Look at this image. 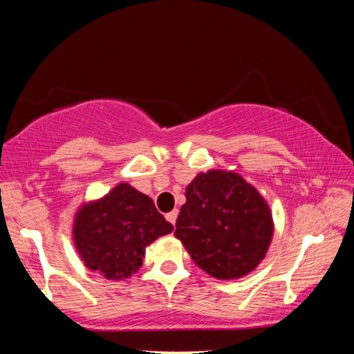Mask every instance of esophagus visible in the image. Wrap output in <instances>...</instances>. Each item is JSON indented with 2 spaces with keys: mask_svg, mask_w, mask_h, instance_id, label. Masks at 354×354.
Returning <instances> with one entry per match:
<instances>
[{
  "mask_svg": "<svg viewBox=\"0 0 354 354\" xmlns=\"http://www.w3.org/2000/svg\"><path fill=\"white\" fill-rule=\"evenodd\" d=\"M165 218L169 220L171 225H175L176 223V218H178V209H173L171 212H169V214L165 215Z\"/></svg>",
  "mask_w": 354,
  "mask_h": 354,
  "instance_id": "obj_1",
  "label": "esophagus"
}]
</instances>
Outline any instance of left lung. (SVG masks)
<instances>
[{"label": "left lung", "instance_id": "left-lung-1", "mask_svg": "<svg viewBox=\"0 0 354 354\" xmlns=\"http://www.w3.org/2000/svg\"><path fill=\"white\" fill-rule=\"evenodd\" d=\"M274 223L267 200L236 171L198 173L185 189L176 239L201 270L239 279L259 266Z\"/></svg>", "mask_w": 354, "mask_h": 354}]
</instances>
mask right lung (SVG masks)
Instances as JSON below:
<instances>
[{
	"label": "right lung",
	"instance_id": "right-lung-1",
	"mask_svg": "<svg viewBox=\"0 0 354 354\" xmlns=\"http://www.w3.org/2000/svg\"><path fill=\"white\" fill-rule=\"evenodd\" d=\"M171 231L173 225L148 195L120 183L109 194L77 207L71 236L88 270L122 281L139 272L148 245Z\"/></svg>",
	"mask_w": 354,
	"mask_h": 354
}]
</instances>
